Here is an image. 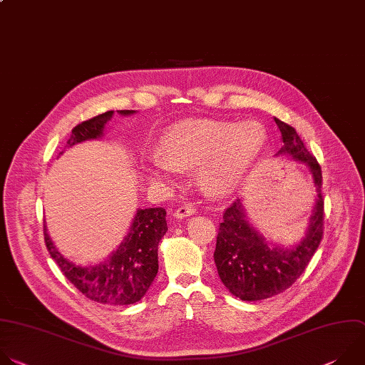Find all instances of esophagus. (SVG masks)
<instances>
[{"label":"esophagus","mask_w":365,"mask_h":365,"mask_svg":"<svg viewBox=\"0 0 365 365\" xmlns=\"http://www.w3.org/2000/svg\"><path fill=\"white\" fill-rule=\"evenodd\" d=\"M195 212V208L192 205H181L174 211L175 218H185L188 215H192Z\"/></svg>","instance_id":"esophagus-1"}]
</instances>
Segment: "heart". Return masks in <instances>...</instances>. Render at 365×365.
<instances>
[{
  "label": "heart",
  "instance_id": "1",
  "mask_svg": "<svg viewBox=\"0 0 365 365\" xmlns=\"http://www.w3.org/2000/svg\"><path fill=\"white\" fill-rule=\"evenodd\" d=\"M266 143L267 133L255 120H185L161 138L160 157L147 171L153 180L167 181L180 168H198L207 194L227 195L246 181Z\"/></svg>",
  "mask_w": 365,
  "mask_h": 365
}]
</instances>
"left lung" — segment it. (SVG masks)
I'll return each mask as SVG.
<instances>
[{"instance_id":"left-lung-1","label":"left lung","mask_w":365,"mask_h":365,"mask_svg":"<svg viewBox=\"0 0 365 365\" xmlns=\"http://www.w3.org/2000/svg\"><path fill=\"white\" fill-rule=\"evenodd\" d=\"M282 133V148L276 154L289 155L311 173L317 191L315 205L305 236L294 246L267 240L250 222L243 200L237 198L223 215L217 235L214 262L218 276L229 292L242 301H262L279 295L305 272L324 233L322 173L297 130L274 118Z\"/></svg>"}]
</instances>
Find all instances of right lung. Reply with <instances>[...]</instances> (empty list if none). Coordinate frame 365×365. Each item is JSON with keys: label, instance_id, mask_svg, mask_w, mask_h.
Segmentation results:
<instances>
[{"label": "right lung", "instance_id": "add662e5", "mask_svg": "<svg viewBox=\"0 0 365 365\" xmlns=\"http://www.w3.org/2000/svg\"><path fill=\"white\" fill-rule=\"evenodd\" d=\"M113 113V110L105 112L73 128L66 147L101 139ZM118 113L129 116L135 110H118ZM165 215L163 207L138 208L118 249L93 266H81L66 259L51 242L46 225L44 242L63 274L86 298L109 307L132 305L148 292L158 273V245L168 230Z\"/></svg>", "mask_w": 365, "mask_h": 365}]
</instances>
